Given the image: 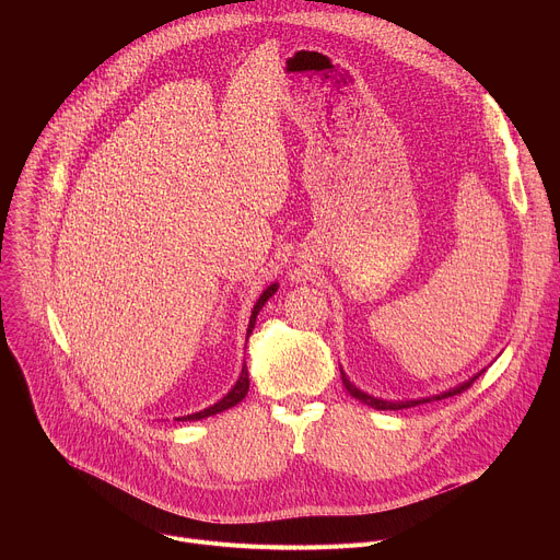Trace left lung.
Wrapping results in <instances>:
<instances>
[{
    "label": "left lung",
    "mask_w": 560,
    "mask_h": 560,
    "mask_svg": "<svg viewBox=\"0 0 560 560\" xmlns=\"http://www.w3.org/2000/svg\"><path fill=\"white\" fill-rule=\"evenodd\" d=\"M478 376H481V372L474 374L469 381H465V383H460V385H456V387H452V389H447V392H441V394H434V396H425V398H415V401H383V398H376V396H370V394L361 392L354 383H350V378H348L346 372L341 370V378H343V385H346V389L350 392V396L359 398L361 404H365V406H370V408H374V410H406V408H415V406H419V404L441 401V398H447V396H454V394H460L463 389H467Z\"/></svg>",
    "instance_id": "8db88e82"
}]
</instances>
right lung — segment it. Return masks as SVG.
Wrapping results in <instances>:
<instances>
[{
  "label": "right lung",
  "mask_w": 560,
  "mask_h": 560,
  "mask_svg": "<svg viewBox=\"0 0 560 560\" xmlns=\"http://www.w3.org/2000/svg\"><path fill=\"white\" fill-rule=\"evenodd\" d=\"M277 288H279V283H272V285H268L266 290H264V294L257 299V303H255V307H253V314H250V324H248V337L253 335V330H255V322H257V314H259V310L266 305V301L277 292ZM248 389H250V378H248V368H246V363H244V368H242V374H238V381L234 383V387L221 398V401H217L214 406H210V408H206V410H201V412H195V415H188V417H182V419H177V421H199V419H206V417H212V415H219V412H223V410H228V408H234L236 404H242L244 398H246V394H248Z\"/></svg>",
  "instance_id": "right-lung-1"
}]
</instances>
